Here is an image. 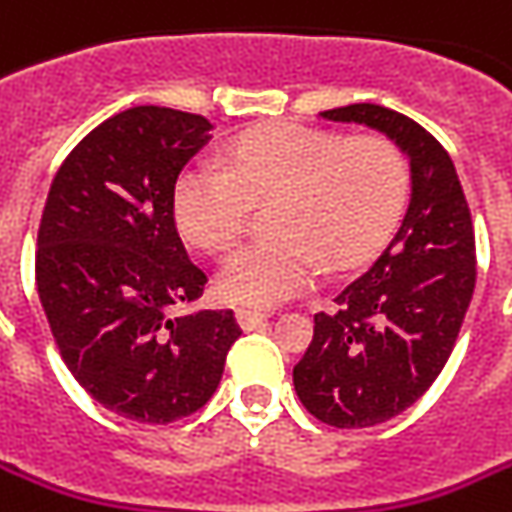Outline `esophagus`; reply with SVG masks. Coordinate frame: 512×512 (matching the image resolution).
I'll use <instances>...</instances> for the list:
<instances>
[{
    "label": "esophagus",
    "mask_w": 512,
    "mask_h": 512,
    "mask_svg": "<svg viewBox=\"0 0 512 512\" xmlns=\"http://www.w3.org/2000/svg\"><path fill=\"white\" fill-rule=\"evenodd\" d=\"M235 319H238L241 330H255V328H260V325H266V322H269V314L249 311V308H238V311H235Z\"/></svg>",
    "instance_id": "34e87169"
}]
</instances>
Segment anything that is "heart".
<instances>
[{
	"mask_svg": "<svg viewBox=\"0 0 512 512\" xmlns=\"http://www.w3.org/2000/svg\"><path fill=\"white\" fill-rule=\"evenodd\" d=\"M274 196L271 238L235 249L215 288L232 305L274 308L330 269H350L387 238L406 196V162L384 137L344 139L271 125L232 139L215 162H193L173 184V218L187 241L224 252L241 235L249 201Z\"/></svg>",
	"mask_w": 512,
	"mask_h": 512,
	"instance_id": "b5f03b06",
	"label": "heart"
}]
</instances>
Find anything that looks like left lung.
Masks as SVG:
<instances>
[{"mask_svg": "<svg viewBox=\"0 0 512 512\" xmlns=\"http://www.w3.org/2000/svg\"><path fill=\"white\" fill-rule=\"evenodd\" d=\"M319 117L373 128L409 159L401 227L333 300L336 311L314 316V339L294 367L311 415L364 429L409 409L446 367L474 297V224L451 156L423 125L375 103Z\"/></svg>", "mask_w": 512, "mask_h": 512, "instance_id": "1", "label": "left lung"}]
</instances>
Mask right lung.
I'll use <instances>...</instances> for the list:
<instances>
[{
	"instance_id": "add662e5",
	"label": "right lung",
	"mask_w": 512,
	"mask_h": 512,
	"mask_svg": "<svg viewBox=\"0 0 512 512\" xmlns=\"http://www.w3.org/2000/svg\"><path fill=\"white\" fill-rule=\"evenodd\" d=\"M212 139L201 114L137 106L100 123L52 179L36 285L69 373L137 423L198 412L241 336L232 311L170 316L204 294L184 252L173 184Z\"/></svg>"
}]
</instances>
